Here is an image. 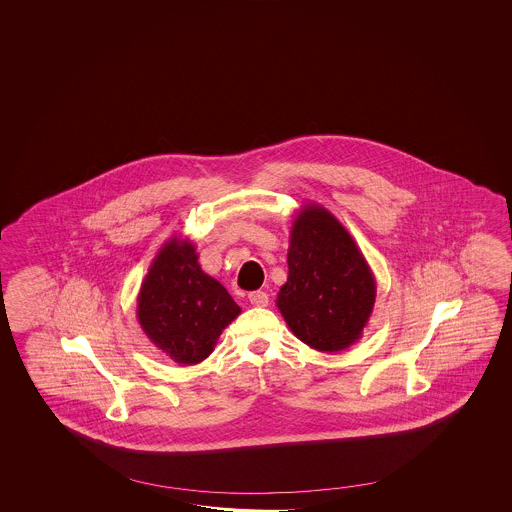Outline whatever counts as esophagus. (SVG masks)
<instances>
[{
    "label": "esophagus",
    "mask_w": 512,
    "mask_h": 512,
    "mask_svg": "<svg viewBox=\"0 0 512 512\" xmlns=\"http://www.w3.org/2000/svg\"><path fill=\"white\" fill-rule=\"evenodd\" d=\"M249 302L254 307H267L269 305V296H267V293H263V291H254V293L249 294Z\"/></svg>",
    "instance_id": "obj_1"
}]
</instances>
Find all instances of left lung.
I'll return each mask as SVG.
<instances>
[{"mask_svg": "<svg viewBox=\"0 0 512 512\" xmlns=\"http://www.w3.org/2000/svg\"><path fill=\"white\" fill-rule=\"evenodd\" d=\"M287 282L276 307L294 337L322 353L360 340L368 326L377 282L346 227L327 208L307 203L289 232Z\"/></svg>", "mask_w": 512, "mask_h": 512, "instance_id": "1", "label": "left lung"}]
</instances>
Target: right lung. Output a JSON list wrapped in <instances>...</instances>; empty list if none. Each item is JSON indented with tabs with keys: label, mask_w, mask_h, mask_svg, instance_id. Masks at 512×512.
<instances>
[{
	"label": "right lung",
	"mask_w": 512,
	"mask_h": 512,
	"mask_svg": "<svg viewBox=\"0 0 512 512\" xmlns=\"http://www.w3.org/2000/svg\"><path fill=\"white\" fill-rule=\"evenodd\" d=\"M197 258L192 241L170 238L155 254L137 296L144 335L181 366L207 359L223 329L241 313L229 291L203 272Z\"/></svg>",
	"instance_id": "1"
}]
</instances>
